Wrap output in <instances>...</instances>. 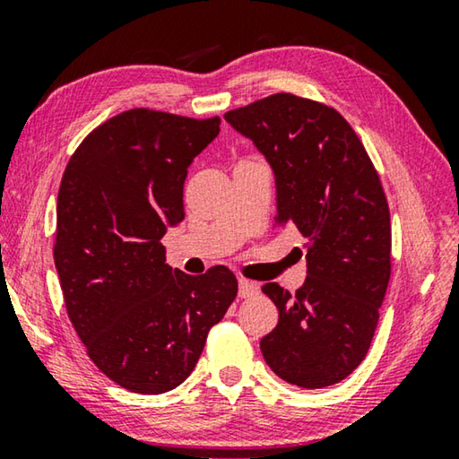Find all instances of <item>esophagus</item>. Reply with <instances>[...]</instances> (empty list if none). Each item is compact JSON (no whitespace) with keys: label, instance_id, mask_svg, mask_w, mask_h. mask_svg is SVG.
<instances>
[{"label":"esophagus","instance_id":"34e87169","mask_svg":"<svg viewBox=\"0 0 459 459\" xmlns=\"http://www.w3.org/2000/svg\"><path fill=\"white\" fill-rule=\"evenodd\" d=\"M259 293V285L248 281V279H240L238 281V298L240 299H248V298H255V295Z\"/></svg>","mask_w":459,"mask_h":459}]
</instances>
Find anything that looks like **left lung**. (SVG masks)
Wrapping results in <instances>:
<instances>
[{
	"mask_svg": "<svg viewBox=\"0 0 459 459\" xmlns=\"http://www.w3.org/2000/svg\"><path fill=\"white\" fill-rule=\"evenodd\" d=\"M224 119L273 168L275 222L306 238L304 287L263 285L279 309L275 330L261 340L263 359L290 385H336L367 356L391 279L380 178L351 123L317 100L277 92Z\"/></svg>",
	"mask_w": 459,
	"mask_h": 459,
	"instance_id": "obj_1",
	"label": "left lung"
}]
</instances>
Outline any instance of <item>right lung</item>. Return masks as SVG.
Wrapping results in <instances>:
<instances>
[{
    "instance_id": "right-lung-1",
    "label": "right lung",
    "mask_w": 459,
    "mask_h": 459,
    "mask_svg": "<svg viewBox=\"0 0 459 459\" xmlns=\"http://www.w3.org/2000/svg\"><path fill=\"white\" fill-rule=\"evenodd\" d=\"M219 131V117L129 108L92 129L62 176L54 265L66 312L89 359L131 393L182 385L237 298L230 269L188 275L161 245L184 221L188 166Z\"/></svg>"
}]
</instances>
